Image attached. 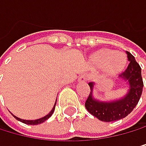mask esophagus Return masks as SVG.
I'll return each mask as SVG.
<instances>
[{
	"label": "esophagus",
	"mask_w": 146,
	"mask_h": 146,
	"mask_svg": "<svg viewBox=\"0 0 146 146\" xmlns=\"http://www.w3.org/2000/svg\"><path fill=\"white\" fill-rule=\"evenodd\" d=\"M90 79V76L88 74H82L80 77L78 78V81L79 82H85V81H88Z\"/></svg>",
	"instance_id": "34e87169"
}]
</instances>
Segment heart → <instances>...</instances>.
<instances>
[{
  "mask_svg": "<svg viewBox=\"0 0 146 146\" xmlns=\"http://www.w3.org/2000/svg\"><path fill=\"white\" fill-rule=\"evenodd\" d=\"M92 64L102 67L106 74L112 75L121 71L126 64V56L123 52H113L109 49H102L91 55Z\"/></svg>",
  "mask_w": 146,
  "mask_h": 146,
  "instance_id": "1",
  "label": "heart"
}]
</instances>
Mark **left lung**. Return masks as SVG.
Returning <instances> with one entry per match:
<instances>
[{
  "instance_id": "8db88e82",
  "label": "left lung",
  "mask_w": 146,
  "mask_h": 146,
  "mask_svg": "<svg viewBox=\"0 0 146 146\" xmlns=\"http://www.w3.org/2000/svg\"><path fill=\"white\" fill-rule=\"evenodd\" d=\"M126 54L130 63L127 68L119 75L120 78L129 84V90L124 97L112 102H100L92 96L94 83H89L91 91L85 102V107L88 111L100 121L109 123L123 119L133 111L140 100L143 87L141 67L130 52L126 51Z\"/></svg>"
}]
</instances>
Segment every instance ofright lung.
I'll use <instances>...</instances> for the list:
<instances>
[{"instance_id":"add662e5","label":"right lung","mask_w":146,"mask_h":146,"mask_svg":"<svg viewBox=\"0 0 146 146\" xmlns=\"http://www.w3.org/2000/svg\"><path fill=\"white\" fill-rule=\"evenodd\" d=\"M56 102H55V105H54V107H53V109L51 110V111L48 113L47 115H46V116H44V117H42V118H40V119H37V120H31V121H29V120H23V119H20V118H18V117H16V116H14V118H15L16 120H18V121H22V123H25V124H30V125H36V124H39V123H44V121H46L47 119H49V118L51 117V115L54 113V111H55V107H56Z\"/></svg>"}]
</instances>
